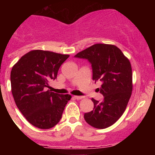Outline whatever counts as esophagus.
I'll list each match as a JSON object with an SVG mask.
<instances>
[{"mask_svg":"<svg viewBox=\"0 0 155 155\" xmlns=\"http://www.w3.org/2000/svg\"><path fill=\"white\" fill-rule=\"evenodd\" d=\"M73 97H74L75 99H76V100H80V99H82L84 97L83 96H74Z\"/></svg>","mask_w":155,"mask_h":155,"instance_id":"obj_1","label":"esophagus"}]
</instances>
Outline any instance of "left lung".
<instances>
[{
  "instance_id": "obj_1",
  "label": "left lung",
  "mask_w": 155,
  "mask_h": 155,
  "mask_svg": "<svg viewBox=\"0 0 155 155\" xmlns=\"http://www.w3.org/2000/svg\"><path fill=\"white\" fill-rule=\"evenodd\" d=\"M86 59L91 64L92 79L102 82L98 91L104 96L99 102L93 99L94 109L84 118L91 126L104 129L123 115L131 96L132 68L129 60L117 46L94 44L74 56Z\"/></svg>"
}]
</instances>
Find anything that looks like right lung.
Listing matches in <instances>:
<instances>
[{"instance_id": "right-lung-1", "label": "right lung", "mask_w": 155, "mask_h": 155, "mask_svg": "<svg viewBox=\"0 0 155 155\" xmlns=\"http://www.w3.org/2000/svg\"><path fill=\"white\" fill-rule=\"evenodd\" d=\"M52 51L33 50L23 55L10 73L12 94L17 107L28 121L40 129L59 122L71 96L46 90L57 78L61 65L69 58Z\"/></svg>"}]
</instances>
